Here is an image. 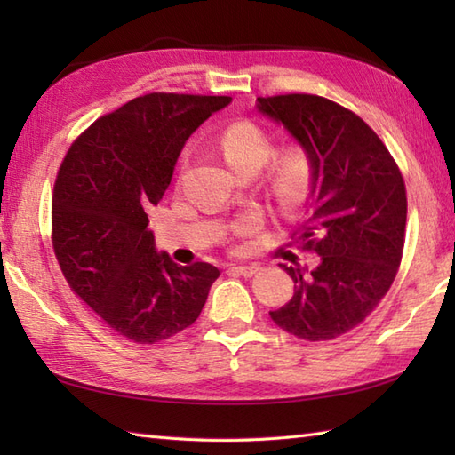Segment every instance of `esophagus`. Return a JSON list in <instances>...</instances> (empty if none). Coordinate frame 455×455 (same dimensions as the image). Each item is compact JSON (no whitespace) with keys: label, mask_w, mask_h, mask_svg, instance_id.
I'll return each mask as SVG.
<instances>
[{"label":"esophagus","mask_w":455,"mask_h":455,"mask_svg":"<svg viewBox=\"0 0 455 455\" xmlns=\"http://www.w3.org/2000/svg\"><path fill=\"white\" fill-rule=\"evenodd\" d=\"M259 269L258 264H246V266H230V272H235L238 275H244V277H250L254 275Z\"/></svg>","instance_id":"obj_1"}]
</instances>
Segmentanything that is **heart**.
I'll list each match as a JSON object with an SVG mask.
<instances>
[{"mask_svg":"<svg viewBox=\"0 0 455 455\" xmlns=\"http://www.w3.org/2000/svg\"><path fill=\"white\" fill-rule=\"evenodd\" d=\"M220 150L227 164L235 172L248 168L259 170L272 158L274 140L254 123H235L220 137ZM315 170L301 148H287L274 160L269 170V189L277 205L285 211H295L303 205L313 191ZM258 227L256 217H246L238 222V233H252Z\"/></svg>","mask_w":455,"mask_h":455,"instance_id":"b5f03b06","label":"heart"}]
</instances>
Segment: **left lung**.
Returning <instances> with one entry per match:
<instances>
[{"label":"left lung","mask_w":455,"mask_h":455,"mask_svg":"<svg viewBox=\"0 0 455 455\" xmlns=\"http://www.w3.org/2000/svg\"><path fill=\"white\" fill-rule=\"evenodd\" d=\"M256 109L291 134L315 170L297 240L318 264H279L295 293L269 316L301 340H332L363 323L397 275L407 225L404 181L379 137L342 105L289 93L258 98Z\"/></svg>","instance_id":"left-lung-1"}]
</instances>
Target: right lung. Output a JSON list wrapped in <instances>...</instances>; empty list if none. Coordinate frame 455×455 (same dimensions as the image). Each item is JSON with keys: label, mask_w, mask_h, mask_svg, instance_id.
<instances>
[{"label": "right lung", "mask_w": 455, "mask_h": 455, "mask_svg": "<svg viewBox=\"0 0 455 455\" xmlns=\"http://www.w3.org/2000/svg\"><path fill=\"white\" fill-rule=\"evenodd\" d=\"M227 95L148 93L95 121L58 170L52 244L66 282L115 332L154 344L197 321L219 269L160 252L148 211L183 144Z\"/></svg>", "instance_id": "add662e5"}]
</instances>
